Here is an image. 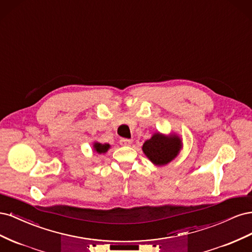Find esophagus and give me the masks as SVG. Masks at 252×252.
Returning <instances> with one entry per match:
<instances>
[{"label": "esophagus", "mask_w": 252, "mask_h": 252, "mask_svg": "<svg viewBox=\"0 0 252 252\" xmlns=\"http://www.w3.org/2000/svg\"><path fill=\"white\" fill-rule=\"evenodd\" d=\"M131 143H132V140H130V139H124V138H122V139L120 140V144L123 145V146H129V145H130Z\"/></svg>", "instance_id": "obj_1"}]
</instances>
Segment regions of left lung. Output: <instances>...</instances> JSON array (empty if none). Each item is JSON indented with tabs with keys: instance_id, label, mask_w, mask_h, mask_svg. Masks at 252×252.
<instances>
[{
	"instance_id": "1",
	"label": "left lung",
	"mask_w": 252,
	"mask_h": 252,
	"mask_svg": "<svg viewBox=\"0 0 252 252\" xmlns=\"http://www.w3.org/2000/svg\"><path fill=\"white\" fill-rule=\"evenodd\" d=\"M181 149V140L175 135L165 136L156 133L143 145L144 154L156 165H165L177 157Z\"/></svg>"
}]
</instances>
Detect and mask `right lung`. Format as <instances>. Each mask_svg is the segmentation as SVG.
<instances>
[{
	"instance_id": "add662e5",
	"label": "right lung",
	"mask_w": 252,
	"mask_h": 252,
	"mask_svg": "<svg viewBox=\"0 0 252 252\" xmlns=\"http://www.w3.org/2000/svg\"><path fill=\"white\" fill-rule=\"evenodd\" d=\"M94 149L96 150V152H98V154H105L106 151L108 150V148L110 147L108 144H100V143H95L94 145Z\"/></svg>"
}]
</instances>
